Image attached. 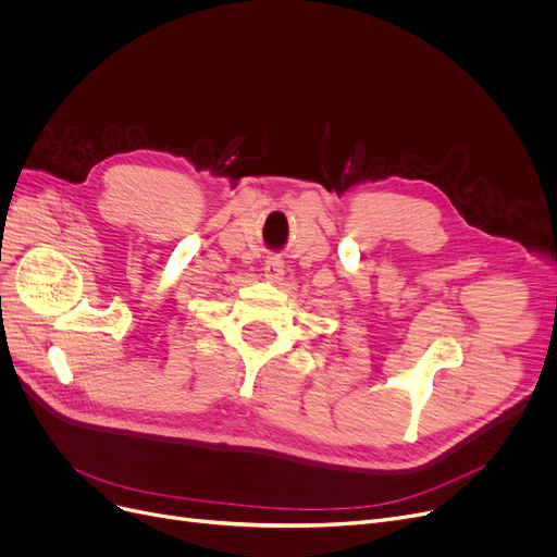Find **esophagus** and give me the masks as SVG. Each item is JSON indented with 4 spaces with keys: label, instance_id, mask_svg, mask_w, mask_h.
<instances>
[{
    "label": "esophagus",
    "instance_id": "34e87169",
    "mask_svg": "<svg viewBox=\"0 0 557 557\" xmlns=\"http://www.w3.org/2000/svg\"><path fill=\"white\" fill-rule=\"evenodd\" d=\"M282 275H284V259L267 257V261H263V277L269 282H280Z\"/></svg>",
    "mask_w": 557,
    "mask_h": 557
}]
</instances>
